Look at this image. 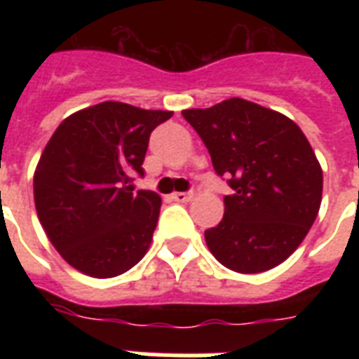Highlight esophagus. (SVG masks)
<instances>
[{
  "label": "esophagus",
  "instance_id": "1",
  "mask_svg": "<svg viewBox=\"0 0 359 359\" xmlns=\"http://www.w3.org/2000/svg\"><path fill=\"white\" fill-rule=\"evenodd\" d=\"M171 199L177 203H188L191 199V194H188V191H177V194L171 196Z\"/></svg>",
  "mask_w": 359,
  "mask_h": 359
}]
</instances>
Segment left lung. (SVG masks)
Instances as JSON below:
<instances>
[{
	"label": "left lung",
	"mask_w": 359,
	"mask_h": 359,
	"mask_svg": "<svg viewBox=\"0 0 359 359\" xmlns=\"http://www.w3.org/2000/svg\"><path fill=\"white\" fill-rule=\"evenodd\" d=\"M182 115L233 188L222 222L205 231L208 250L240 273L281 264L306 238L323 201V169L304 132L244 98Z\"/></svg>",
	"instance_id": "left-lung-1"
}]
</instances>
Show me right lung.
<instances>
[{
	"label": "right lung",
	"mask_w": 359,
	"mask_h": 359,
	"mask_svg": "<svg viewBox=\"0 0 359 359\" xmlns=\"http://www.w3.org/2000/svg\"><path fill=\"white\" fill-rule=\"evenodd\" d=\"M173 111L102 102L59 124L36 165L35 207L65 261L91 278L137 264L156 229L162 199L134 191L151 132Z\"/></svg>",
	"instance_id": "obj_1"
}]
</instances>
